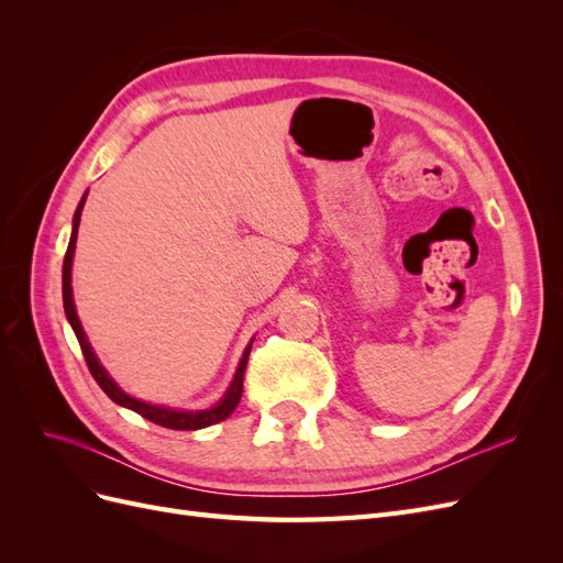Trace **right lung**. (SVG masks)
I'll use <instances>...</instances> for the list:
<instances>
[{
  "label": "right lung",
  "instance_id": "1",
  "mask_svg": "<svg viewBox=\"0 0 563 563\" xmlns=\"http://www.w3.org/2000/svg\"><path fill=\"white\" fill-rule=\"evenodd\" d=\"M84 201H87V195L81 197L79 207L75 211L70 244H67L65 261H63V308H65L67 321H70V327H73V331L79 340L81 354H84V360H87V366L91 371L93 380L100 385V389H103L114 404L131 408V411L152 420L155 424H162V428H168V430H201V428H209V424H216L220 420H225L228 416H232V411L236 408V404H240L242 391H244V371H246L251 345L244 350V356H242L240 366H236L234 380L230 383L225 397L220 399L216 406L203 408V411H183V408H168V406H157V404H147V401L135 399V397L126 395V391L110 378V373L103 366H100L96 352L89 345L87 333H84L81 323H79V317H77V310H75V300H73V284H70L73 282V258H75V244H77V228H79Z\"/></svg>",
  "mask_w": 563,
  "mask_h": 563
}]
</instances>
